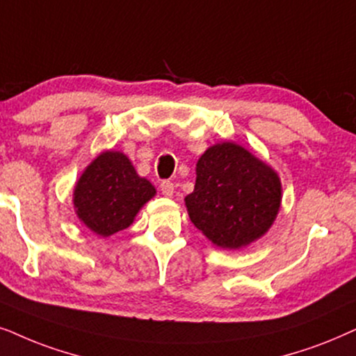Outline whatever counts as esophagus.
<instances>
[{"mask_svg":"<svg viewBox=\"0 0 356 356\" xmlns=\"http://www.w3.org/2000/svg\"><path fill=\"white\" fill-rule=\"evenodd\" d=\"M159 188H161V193H163L164 197H172L174 184L170 182V181H163V182H161Z\"/></svg>","mask_w":356,"mask_h":356,"instance_id":"obj_1","label":"esophagus"}]
</instances>
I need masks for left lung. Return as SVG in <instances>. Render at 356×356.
Here are the masks:
<instances>
[{"mask_svg": "<svg viewBox=\"0 0 356 356\" xmlns=\"http://www.w3.org/2000/svg\"><path fill=\"white\" fill-rule=\"evenodd\" d=\"M186 197L191 221L221 249H241L267 233L282 203L278 174L233 141L213 145L197 163Z\"/></svg>", "mask_w": 356, "mask_h": 356, "instance_id": "left-lung-1", "label": "left lung"}]
</instances>
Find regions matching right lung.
<instances>
[{"label": "right lung", "instance_id": "1", "mask_svg": "<svg viewBox=\"0 0 356 356\" xmlns=\"http://www.w3.org/2000/svg\"><path fill=\"white\" fill-rule=\"evenodd\" d=\"M156 195L120 151H104L84 169L73 192L74 211L86 227L102 238L129 227L136 213Z\"/></svg>", "mask_w": 356, "mask_h": 356}]
</instances>
